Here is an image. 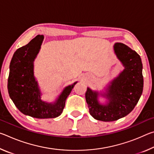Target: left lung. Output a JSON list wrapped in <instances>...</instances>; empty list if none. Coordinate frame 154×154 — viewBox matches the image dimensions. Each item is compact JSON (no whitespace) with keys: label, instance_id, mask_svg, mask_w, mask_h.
<instances>
[{"label":"left lung","instance_id":"1","mask_svg":"<svg viewBox=\"0 0 154 154\" xmlns=\"http://www.w3.org/2000/svg\"><path fill=\"white\" fill-rule=\"evenodd\" d=\"M114 50L125 69L109 86L106 94L109 99L107 105H100L98 101V93L89 88L85 93L90 115L103 122L118 120L129 114L137 104L143 89V64L140 56L122 43L115 44Z\"/></svg>","mask_w":154,"mask_h":154}]
</instances>
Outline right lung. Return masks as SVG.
<instances>
[{"label":"right lung","instance_id":"obj_1","mask_svg":"<svg viewBox=\"0 0 154 154\" xmlns=\"http://www.w3.org/2000/svg\"><path fill=\"white\" fill-rule=\"evenodd\" d=\"M43 36L37 35L27 45L17 49L10 63L8 92L16 107L35 118H54L62 113L65 101L74 85L66 87L54 104L41 100V93L33 75V62L39 51Z\"/></svg>","mask_w":154,"mask_h":154}]
</instances>
